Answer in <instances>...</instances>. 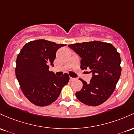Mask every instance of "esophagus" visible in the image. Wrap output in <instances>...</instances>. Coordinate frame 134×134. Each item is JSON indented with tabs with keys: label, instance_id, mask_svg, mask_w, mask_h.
<instances>
[{
	"label": "esophagus",
	"instance_id": "obj_1",
	"mask_svg": "<svg viewBox=\"0 0 134 134\" xmlns=\"http://www.w3.org/2000/svg\"><path fill=\"white\" fill-rule=\"evenodd\" d=\"M75 79V78H72V77H70V81H73V80H74Z\"/></svg>",
	"mask_w": 134,
	"mask_h": 134
}]
</instances>
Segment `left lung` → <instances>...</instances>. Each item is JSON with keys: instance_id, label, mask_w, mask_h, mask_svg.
Masks as SVG:
<instances>
[{"instance_id": "obj_1", "label": "left lung", "mask_w": 134, "mask_h": 134, "mask_svg": "<svg viewBox=\"0 0 134 134\" xmlns=\"http://www.w3.org/2000/svg\"><path fill=\"white\" fill-rule=\"evenodd\" d=\"M68 47L82 59V70L90 69L92 77L89 83L80 79L83 87L75 93L80 101L91 106L104 103L115 89L121 75V59L116 48L100 41L73 43Z\"/></svg>"}]
</instances>
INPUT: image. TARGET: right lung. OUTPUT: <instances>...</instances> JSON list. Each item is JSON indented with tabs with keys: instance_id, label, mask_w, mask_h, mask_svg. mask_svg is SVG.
I'll use <instances>...</instances> for the list:
<instances>
[{
	"instance_id": "obj_1",
	"label": "right lung",
	"mask_w": 134,
	"mask_h": 134,
	"mask_svg": "<svg viewBox=\"0 0 134 134\" xmlns=\"http://www.w3.org/2000/svg\"><path fill=\"white\" fill-rule=\"evenodd\" d=\"M65 46L40 39L26 43L18 55L16 78L24 95L34 104H52L69 82L67 73L57 76L49 70V66H54L57 51Z\"/></svg>"
}]
</instances>
